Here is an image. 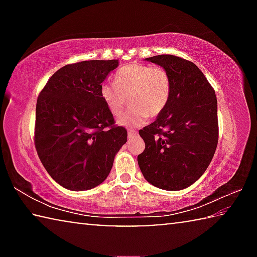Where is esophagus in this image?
Instances as JSON below:
<instances>
[{"instance_id": "1", "label": "esophagus", "mask_w": 257, "mask_h": 257, "mask_svg": "<svg viewBox=\"0 0 257 257\" xmlns=\"http://www.w3.org/2000/svg\"><path fill=\"white\" fill-rule=\"evenodd\" d=\"M136 135H137V132H135V130H128V138L129 139L135 138Z\"/></svg>"}]
</instances>
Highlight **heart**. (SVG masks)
<instances>
[{
  "instance_id": "1",
  "label": "heart",
  "mask_w": 257,
  "mask_h": 257,
  "mask_svg": "<svg viewBox=\"0 0 257 257\" xmlns=\"http://www.w3.org/2000/svg\"><path fill=\"white\" fill-rule=\"evenodd\" d=\"M101 96L112 114H120L129 95L132 107L116 122L125 127H138L150 116L162 112L170 99L171 78L162 67L132 63L119 69L114 82H104Z\"/></svg>"
}]
</instances>
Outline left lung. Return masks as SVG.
<instances>
[{"mask_svg": "<svg viewBox=\"0 0 257 257\" xmlns=\"http://www.w3.org/2000/svg\"><path fill=\"white\" fill-rule=\"evenodd\" d=\"M145 60L169 72L171 95L154 122L139 130L145 150L138 155V165L151 185L171 191L185 189L202 177L215 153V92L190 61L169 54Z\"/></svg>", "mask_w": 257, "mask_h": 257, "instance_id": "1", "label": "left lung"}]
</instances>
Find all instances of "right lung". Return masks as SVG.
<instances>
[{
	"label": "right lung",
	"mask_w": 257,
	"mask_h": 257,
	"mask_svg": "<svg viewBox=\"0 0 257 257\" xmlns=\"http://www.w3.org/2000/svg\"><path fill=\"white\" fill-rule=\"evenodd\" d=\"M119 60H90L59 69L37 98L35 147L53 179L73 191L101 185L127 130L101 96L102 82Z\"/></svg>",
	"instance_id": "1"
}]
</instances>
